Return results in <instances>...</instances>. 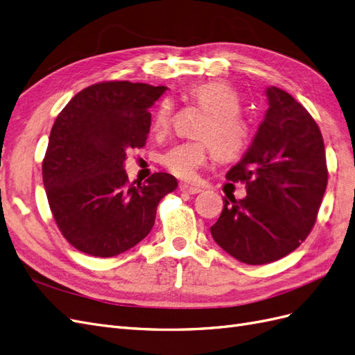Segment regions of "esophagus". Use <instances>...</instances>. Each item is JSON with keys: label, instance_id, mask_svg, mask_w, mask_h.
<instances>
[{"label": "esophagus", "instance_id": "obj_1", "mask_svg": "<svg viewBox=\"0 0 355 355\" xmlns=\"http://www.w3.org/2000/svg\"><path fill=\"white\" fill-rule=\"evenodd\" d=\"M180 191L182 192H185V194H198V192H201V189L200 188H197V187H192V185H187V184H182L180 185Z\"/></svg>", "mask_w": 355, "mask_h": 355}]
</instances>
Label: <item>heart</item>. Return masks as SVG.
<instances>
[{
  "label": "heart",
  "instance_id": "obj_1",
  "mask_svg": "<svg viewBox=\"0 0 355 355\" xmlns=\"http://www.w3.org/2000/svg\"><path fill=\"white\" fill-rule=\"evenodd\" d=\"M189 96L207 112V118L198 130L204 139L178 144L163 155L164 167L180 179L194 178L213 151L220 159H231L239 157L250 141V124L240 114V98L232 85L219 80L206 81L192 87ZM171 114V102H161L154 114V133L164 135L168 130Z\"/></svg>",
  "mask_w": 355,
  "mask_h": 355
}]
</instances>
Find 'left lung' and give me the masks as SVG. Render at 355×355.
Returning a JSON list of instances; mask_svg holds the SVG:
<instances>
[{
    "mask_svg": "<svg viewBox=\"0 0 355 355\" xmlns=\"http://www.w3.org/2000/svg\"><path fill=\"white\" fill-rule=\"evenodd\" d=\"M268 110L252 145L227 179L244 182L243 200L228 197L213 240L235 259L263 265L282 259L313 230L327 187L323 136L287 92L266 89Z\"/></svg>",
    "mask_w": 355,
    "mask_h": 355,
    "instance_id": "obj_1",
    "label": "left lung"
}]
</instances>
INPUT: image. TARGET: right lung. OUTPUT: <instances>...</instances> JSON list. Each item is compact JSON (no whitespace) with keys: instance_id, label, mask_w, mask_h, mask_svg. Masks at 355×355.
Listing matches in <instances>:
<instances>
[{"instance_id":"add662e5","label":"right lung","mask_w":355,"mask_h":355,"mask_svg":"<svg viewBox=\"0 0 355 355\" xmlns=\"http://www.w3.org/2000/svg\"><path fill=\"white\" fill-rule=\"evenodd\" d=\"M164 85L105 81L81 90L58 115L42 161V182L58 227L77 250L112 257L142 241L159 200L178 188L168 173L130 184L127 149L142 148L149 108Z\"/></svg>"}]
</instances>
